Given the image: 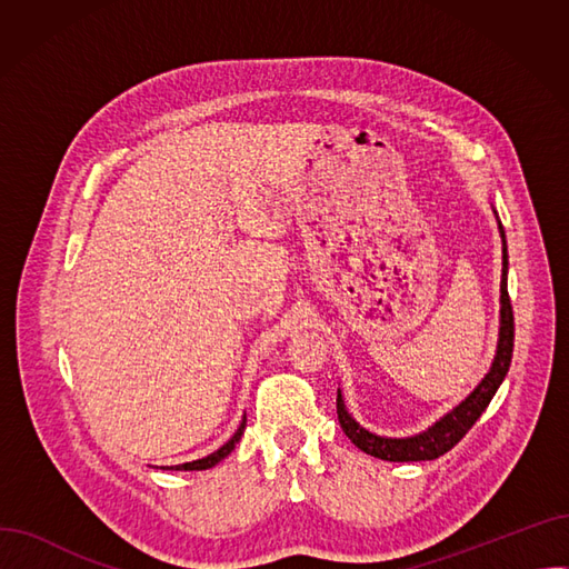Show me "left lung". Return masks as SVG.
Here are the masks:
<instances>
[{
  "mask_svg": "<svg viewBox=\"0 0 569 569\" xmlns=\"http://www.w3.org/2000/svg\"><path fill=\"white\" fill-rule=\"evenodd\" d=\"M502 237V281H500V339L496 360L487 378L477 385V390L452 412H447L440 422H436L429 431L412 436V438H380L369 433L357 425L348 415L341 392L337 395V415L343 433L360 447L362 452L382 459V461H433L450 452L452 447L472 429V425L480 420V415L491 403L493 395L498 392L500 382L510 371L512 350H515V311L510 302V292H507V244H505V230L498 223Z\"/></svg>",
  "mask_w": 569,
  "mask_h": 569,
  "instance_id": "obj_1",
  "label": "left lung"
}]
</instances>
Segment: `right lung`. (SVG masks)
Returning a JSON list of instances; mask_svg holds the SVG:
<instances>
[{
    "label": "right lung",
    "mask_w": 569,
    "mask_h": 569,
    "mask_svg": "<svg viewBox=\"0 0 569 569\" xmlns=\"http://www.w3.org/2000/svg\"><path fill=\"white\" fill-rule=\"evenodd\" d=\"M244 427H247V417L242 420V425H239V429L234 431V436L223 445V447H219L217 452H212L209 457H204V459H198V461H191V463H182V466H177L174 470H207V468H212V466H217L221 459H226L232 450H234V445L239 442V438H242V433H244Z\"/></svg>",
    "instance_id": "obj_1"
}]
</instances>
